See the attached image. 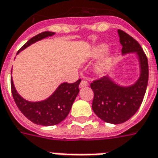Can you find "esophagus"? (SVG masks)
Listing matches in <instances>:
<instances>
[{"mask_svg":"<svg viewBox=\"0 0 158 158\" xmlns=\"http://www.w3.org/2000/svg\"><path fill=\"white\" fill-rule=\"evenodd\" d=\"M88 82L86 81H81L80 82V85H79V87L80 88H84V87H88Z\"/></svg>","mask_w":158,"mask_h":158,"instance_id":"obj_1","label":"esophagus"}]
</instances>
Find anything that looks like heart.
Segmentation results:
<instances>
[{"label": "heart", "mask_w": 158, "mask_h": 158, "mask_svg": "<svg viewBox=\"0 0 158 158\" xmlns=\"http://www.w3.org/2000/svg\"><path fill=\"white\" fill-rule=\"evenodd\" d=\"M103 54L101 59H99L94 65L95 73L98 75H103L106 72V70L108 68V65L110 60V52L109 50H106V45L105 44H99V45L94 46L91 49L90 52V57L91 58H97Z\"/></svg>", "instance_id": "1"}]
</instances>
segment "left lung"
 I'll use <instances>...</instances> for the list:
<instances>
[{"label":"left lung","mask_w":158,"mask_h":158,"mask_svg":"<svg viewBox=\"0 0 158 158\" xmlns=\"http://www.w3.org/2000/svg\"><path fill=\"white\" fill-rule=\"evenodd\" d=\"M123 55L135 52L139 63V77L134 84L122 86L110 77H104L93 81L90 87L94 91L92 109L106 123L120 124L137 112L141 105L148 84V60L138 41L118 30Z\"/></svg>","instance_id":"8db88e82"}]
</instances>
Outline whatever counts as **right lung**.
<instances>
[{"label": "right lung", "mask_w": 158, "mask_h": 158, "mask_svg": "<svg viewBox=\"0 0 158 158\" xmlns=\"http://www.w3.org/2000/svg\"><path fill=\"white\" fill-rule=\"evenodd\" d=\"M54 34V32L45 31L36 35L35 36L30 39L19 50L18 53L35 42L41 41L48 36H52ZM80 82L81 80H78L74 83H61L48 99L37 102L28 101L22 98L14 87L12 77L11 88L14 101L24 117H26L29 120L37 125L52 126L59 124L66 118L79 93L78 87Z\"/></svg>", "instance_id": "1"}]
</instances>
